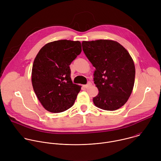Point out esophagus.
I'll use <instances>...</instances> for the list:
<instances>
[{"instance_id": "1", "label": "esophagus", "mask_w": 161, "mask_h": 161, "mask_svg": "<svg viewBox=\"0 0 161 161\" xmlns=\"http://www.w3.org/2000/svg\"><path fill=\"white\" fill-rule=\"evenodd\" d=\"M91 85H92V83L91 82H88L86 85H83V86H84V88H88V87H90V86H91Z\"/></svg>"}]
</instances>
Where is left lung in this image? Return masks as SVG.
<instances>
[{"mask_svg": "<svg viewBox=\"0 0 161 161\" xmlns=\"http://www.w3.org/2000/svg\"><path fill=\"white\" fill-rule=\"evenodd\" d=\"M83 50L96 68L94 81L99 90L93 98L96 106L117 110L129 99L134 84L135 66L128 51L115 41L82 42Z\"/></svg>", "mask_w": 161, "mask_h": 161, "instance_id": "8db88e82", "label": "left lung"}]
</instances>
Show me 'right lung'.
<instances>
[{
    "instance_id": "add662e5",
    "label": "right lung",
    "mask_w": 161,
    "mask_h": 161,
    "mask_svg": "<svg viewBox=\"0 0 161 161\" xmlns=\"http://www.w3.org/2000/svg\"><path fill=\"white\" fill-rule=\"evenodd\" d=\"M81 52L80 41L67 39L46 44L38 52L31 80L34 92L45 109L60 113L74 104L81 86L73 83L69 65Z\"/></svg>"
}]
</instances>
